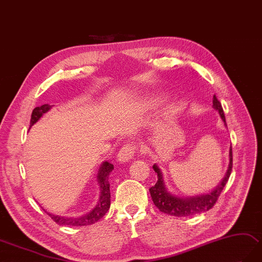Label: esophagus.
<instances>
[{
	"label": "esophagus",
	"mask_w": 262,
	"mask_h": 262,
	"mask_svg": "<svg viewBox=\"0 0 262 262\" xmlns=\"http://www.w3.org/2000/svg\"><path fill=\"white\" fill-rule=\"evenodd\" d=\"M135 153H136V146L133 143H126L125 145L121 146V148L118 150L117 161L120 163L128 162Z\"/></svg>",
	"instance_id": "obj_1"
}]
</instances>
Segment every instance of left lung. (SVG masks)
Returning <instances> with one entry per match:
<instances>
[{
    "instance_id": "1",
    "label": "left lung",
    "mask_w": 262,
    "mask_h": 262,
    "mask_svg": "<svg viewBox=\"0 0 262 262\" xmlns=\"http://www.w3.org/2000/svg\"><path fill=\"white\" fill-rule=\"evenodd\" d=\"M213 108L220 115L221 119L226 124V117L220 101L217 100L215 95L213 96ZM227 126V124H226ZM154 171L157 173V182L154 186L149 188L150 196L156 208L163 213H166L174 216H188L202 213V212L209 211L213 208V205L217 201V198L226 186L227 182L230 178L231 171H232V148L230 147L229 151V166L224 178L217 186L213 190L202 194H196V195H182L179 193H173L166 187L165 182H164L162 169L157 164L153 165Z\"/></svg>"
}]
</instances>
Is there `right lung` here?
Returning a JSON list of instances; mask_svg holds the SVG:
<instances>
[{
    "label": "right lung",
    "instance_id": "1",
    "mask_svg": "<svg viewBox=\"0 0 262 262\" xmlns=\"http://www.w3.org/2000/svg\"><path fill=\"white\" fill-rule=\"evenodd\" d=\"M52 106L49 103H45L40 107H35L31 115V120H30V127L33 126L46 113H48ZM114 169V165L109 162H102L99 167L98 174H97V181L99 184V199L95 208L88 213L80 216H62L49 213L52 220L60 224V226H72V227H81L94 224L107 213V211L111 208V190H109V174Z\"/></svg>",
    "mask_w": 262,
    "mask_h": 262
}]
</instances>
